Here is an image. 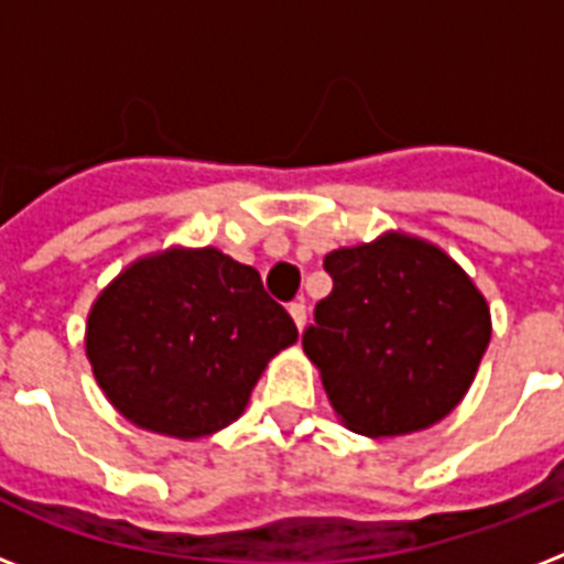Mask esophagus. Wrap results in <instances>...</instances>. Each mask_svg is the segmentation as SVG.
<instances>
[{
  "instance_id": "esophagus-1",
  "label": "esophagus",
  "mask_w": 564,
  "mask_h": 564,
  "mask_svg": "<svg viewBox=\"0 0 564 564\" xmlns=\"http://www.w3.org/2000/svg\"><path fill=\"white\" fill-rule=\"evenodd\" d=\"M290 316H292V322H295V327H299V330H304V325H307V307H304V301H295V304H290Z\"/></svg>"
}]
</instances>
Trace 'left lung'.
<instances>
[{
  "label": "left lung",
  "instance_id": "obj_1",
  "mask_svg": "<svg viewBox=\"0 0 564 564\" xmlns=\"http://www.w3.org/2000/svg\"><path fill=\"white\" fill-rule=\"evenodd\" d=\"M334 290L301 339L345 427L419 433L471 389L491 339L489 301L430 239L386 230L325 257Z\"/></svg>",
  "mask_w": 564,
  "mask_h": 564
}]
</instances>
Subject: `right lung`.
I'll use <instances>...</instances> for the list:
<instances>
[{
  "instance_id": "obj_1",
  "label": "right lung",
  "mask_w": 564,
  "mask_h": 564,
  "mask_svg": "<svg viewBox=\"0 0 564 564\" xmlns=\"http://www.w3.org/2000/svg\"><path fill=\"white\" fill-rule=\"evenodd\" d=\"M295 339L257 269L213 246H170L137 257L96 295L84 351L122 419L193 442L234 424Z\"/></svg>"
}]
</instances>
